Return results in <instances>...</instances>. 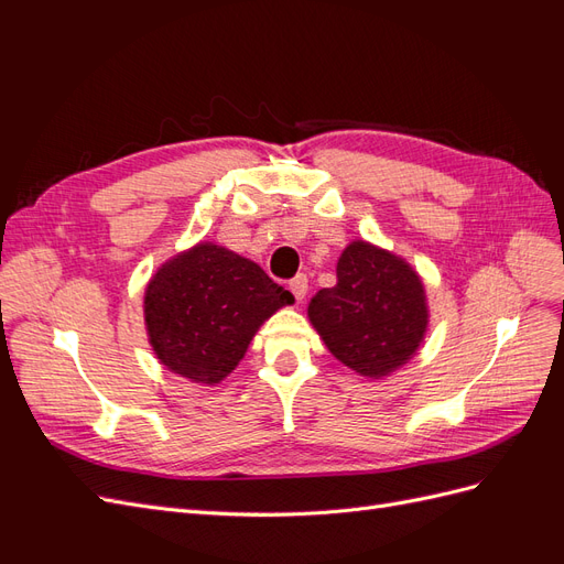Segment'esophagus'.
<instances>
[{"label": "esophagus", "mask_w": 564, "mask_h": 564, "mask_svg": "<svg viewBox=\"0 0 564 564\" xmlns=\"http://www.w3.org/2000/svg\"><path fill=\"white\" fill-rule=\"evenodd\" d=\"M289 289H292V294H294L296 301H303L305 294H308V278L296 275L292 282H289Z\"/></svg>", "instance_id": "obj_1"}]
</instances>
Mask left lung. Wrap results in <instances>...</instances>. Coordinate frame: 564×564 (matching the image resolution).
Masks as SVG:
<instances>
[{
  "mask_svg": "<svg viewBox=\"0 0 564 564\" xmlns=\"http://www.w3.org/2000/svg\"><path fill=\"white\" fill-rule=\"evenodd\" d=\"M308 317L336 360L369 379L402 367L429 327L416 270L362 240L340 253L336 284L313 296Z\"/></svg>",
  "mask_w": 564,
  "mask_h": 564,
  "instance_id": "obj_1",
  "label": "left lung"
}]
</instances>
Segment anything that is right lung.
Returning a JSON list of instances; mask_svg holds the SVG:
<instances>
[{
	"instance_id": "add662e5",
	"label": "right lung",
	"mask_w": 564,
	"mask_h": 564,
	"mask_svg": "<svg viewBox=\"0 0 564 564\" xmlns=\"http://www.w3.org/2000/svg\"><path fill=\"white\" fill-rule=\"evenodd\" d=\"M294 303L261 265L202 242L166 261L145 289V327L158 360L195 383H218L261 324Z\"/></svg>"
}]
</instances>
